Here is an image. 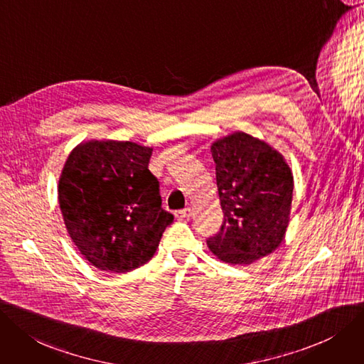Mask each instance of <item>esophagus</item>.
I'll return each instance as SVG.
<instances>
[{"label": "esophagus", "instance_id": "34e87169", "mask_svg": "<svg viewBox=\"0 0 364 364\" xmlns=\"http://www.w3.org/2000/svg\"><path fill=\"white\" fill-rule=\"evenodd\" d=\"M191 213H193L191 208H185V209H182V210H178L176 213H174V216H176L178 220H186V218L191 216Z\"/></svg>", "mask_w": 364, "mask_h": 364}]
</instances>
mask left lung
Masks as SVG:
<instances>
[{
	"label": "left lung",
	"instance_id": "1",
	"mask_svg": "<svg viewBox=\"0 0 364 364\" xmlns=\"http://www.w3.org/2000/svg\"><path fill=\"white\" fill-rule=\"evenodd\" d=\"M224 223L208 246L228 264H251L285 239L293 173L269 143L236 132L212 143Z\"/></svg>",
	"mask_w": 364,
	"mask_h": 364
}]
</instances>
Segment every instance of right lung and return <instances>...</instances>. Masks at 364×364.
<instances>
[{
  "instance_id": "1",
  "label": "right lung",
  "mask_w": 364,
  "mask_h": 364,
  "mask_svg": "<svg viewBox=\"0 0 364 364\" xmlns=\"http://www.w3.org/2000/svg\"><path fill=\"white\" fill-rule=\"evenodd\" d=\"M151 155L134 141L90 140L67 158L58 182L64 224L100 270L127 273L148 263L173 223L148 168Z\"/></svg>"
}]
</instances>
